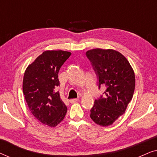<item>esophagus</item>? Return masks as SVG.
Segmentation results:
<instances>
[{
	"instance_id": "esophagus-1",
	"label": "esophagus",
	"mask_w": 157,
	"mask_h": 157,
	"mask_svg": "<svg viewBox=\"0 0 157 157\" xmlns=\"http://www.w3.org/2000/svg\"><path fill=\"white\" fill-rule=\"evenodd\" d=\"M78 101H79L78 98H74V99H71V100H70V102L71 103V104H74V103L78 102Z\"/></svg>"
}]
</instances>
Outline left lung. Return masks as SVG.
I'll use <instances>...</instances> for the list:
<instances>
[{
	"label": "left lung",
	"mask_w": 157,
	"mask_h": 157,
	"mask_svg": "<svg viewBox=\"0 0 157 157\" xmlns=\"http://www.w3.org/2000/svg\"><path fill=\"white\" fill-rule=\"evenodd\" d=\"M98 77V85L106 87L104 97L95 100L90 117L96 124L108 126L125 113L132 99L135 75L126 58L113 49L95 48L87 51Z\"/></svg>",
	"instance_id": "8db88e82"
}]
</instances>
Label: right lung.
I'll return each mask as SVG.
<instances>
[{
  "label": "right lung",
  "instance_id": "1",
  "mask_svg": "<svg viewBox=\"0 0 157 157\" xmlns=\"http://www.w3.org/2000/svg\"><path fill=\"white\" fill-rule=\"evenodd\" d=\"M71 53L65 51H45L25 71L23 92L31 113L40 122L56 127L63 121L67 107L59 92L58 74Z\"/></svg>",
  "mask_w": 157,
  "mask_h": 157
}]
</instances>
